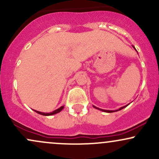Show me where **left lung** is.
I'll list each match as a JSON object with an SVG mask.
<instances>
[{
	"label": "left lung",
	"instance_id": "8db88e82",
	"mask_svg": "<svg viewBox=\"0 0 159 159\" xmlns=\"http://www.w3.org/2000/svg\"><path fill=\"white\" fill-rule=\"evenodd\" d=\"M126 106H127V105H126ZM126 106H123V107H120V108L119 110H118V111H120V110H122V109L124 108V107H126ZM94 107H96V108H97V109H98V110H100V111H105V112H107V113H112V112H114V111H117V110H116V111H107V110H102V109H99V108H98V107H95V106H94Z\"/></svg>",
	"mask_w": 159,
	"mask_h": 159
}]
</instances>
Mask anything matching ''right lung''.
Wrapping results in <instances>:
<instances>
[{"label":"right lung","mask_w":159,"mask_h":159,"mask_svg":"<svg viewBox=\"0 0 159 159\" xmlns=\"http://www.w3.org/2000/svg\"><path fill=\"white\" fill-rule=\"evenodd\" d=\"M64 107V106H61V107H59L58 109H57L54 111H53L52 113H43V112H39V111H35L36 113H38V114H41V115H44V116H49V115H53V114H57V113H59L60 111H61L63 110V108Z\"/></svg>","instance_id":"1"}]
</instances>
